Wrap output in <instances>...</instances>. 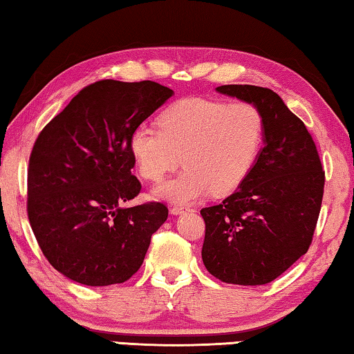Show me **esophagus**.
Instances as JSON below:
<instances>
[{
	"label": "esophagus",
	"mask_w": 354,
	"mask_h": 354,
	"mask_svg": "<svg viewBox=\"0 0 354 354\" xmlns=\"http://www.w3.org/2000/svg\"><path fill=\"white\" fill-rule=\"evenodd\" d=\"M184 211H191V208H189V207H184V205H173V207L170 208V213H171V214H175V216H178V214H183Z\"/></svg>",
	"instance_id": "obj_1"
}]
</instances>
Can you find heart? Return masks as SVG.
<instances>
[{"label":"heart","instance_id":"heart-1","mask_svg":"<svg viewBox=\"0 0 354 354\" xmlns=\"http://www.w3.org/2000/svg\"><path fill=\"white\" fill-rule=\"evenodd\" d=\"M160 127L140 125L130 151L140 175L159 181L181 163L186 170L154 187V197L189 203L213 191L234 192L261 154L266 124L252 103L184 98L163 111Z\"/></svg>","mask_w":354,"mask_h":354}]
</instances>
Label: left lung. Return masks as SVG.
Segmentation results:
<instances>
[{
	"instance_id": "left-lung-1",
	"label": "left lung",
	"mask_w": 354,
	"mask_h": 354,
	"mask_svg": "<svg viewBox=\"0 0 354 354\" xmlns=\"http://www.w3.org/2000/svg\"><path fill=\"white\" fill-rule=\"evenodd\" d=\"M216 92L252 103L266 124L252 170L223 203L203 208L202 259L224 283L267 284L308 251L324 191V171L307 127L278 95L257 86Z\"/></svg>"
}]
</instances>
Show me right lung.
Returning a JSON list of instances; mask_svg holds the SVG:
<instances>
[{"mask_svg":"<svg viewBox=\"0 0 354 354\" xmlns=\"http://www.w3.org/2000/svg\"><path fill=\"white\" fill-rule=\"evenodd\" d=\"M175 92L152 81L104 79L82 88L36 140L28 167V219L42 254L86 286L138 272L163 203L125 207L141 191L130 136Z\"/></svg>","mask_w":354,"mask_h":354,"instance_id":"obj_1","label":"right lung"}]
</instances>
